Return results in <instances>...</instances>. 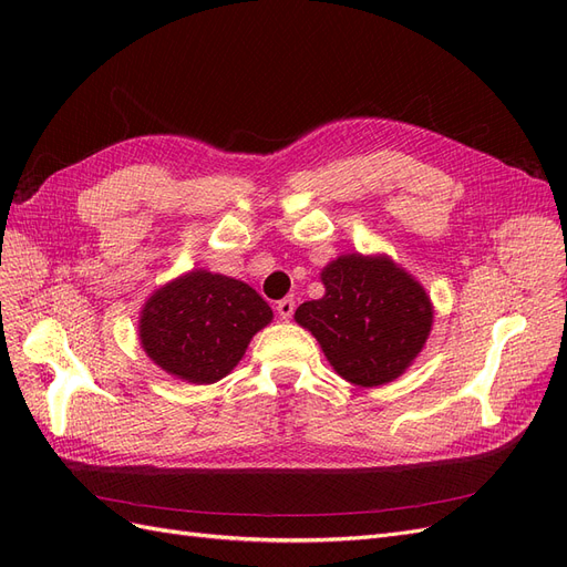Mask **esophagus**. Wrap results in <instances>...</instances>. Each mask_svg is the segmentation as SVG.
Masks as SVG:
<instances>
[{"instance_id":"obj_1","label":"esophagus","mask_w":567,"mask_h":567,"mask_svg":"<svg viewBox=\"0 0 567 567\" xmlns=\"http://www.w3.org/2000/svg\"><path fill=\"white\" fill-rule=\"evenodd\" d=\"M277 312L281 319H290L296 312V300L293 298H284L277 302Z\"/></svg>"}]
</instances>
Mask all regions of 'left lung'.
<instances>
[{
	"instance_id": "8db88e82",
	"label": "left lung",
	"mask_w": 567,
	"mask_h": 567,
	"mask_svg": "<svg viewBox=\"0 0 567 567\" xmlns=\"http://www.w3.org/2000/svg\"><path fill=\"white\" fill-rule=\"evenodd\" d=\"M326 293L302 302L310 331L342 379L375 388L398 379L423 350L433 305L423 286L388 255H340L321 271Z\"/></svg>"
}]
</instances>
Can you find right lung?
<instances>
[{
	"label": "right lung",
	"instance_id": "right-lung-1",
	"mask_svg": "<svg viewBox=\"0 0 567 567\" xmlns=\"http://www.w3.org/2000/svg\"><path fill=\"white\" fill-rule=\"evenodd\" d=\"M271 307L231 277L194 269L153 293L140 317V340L153 364L186 383H217L241 362Z\"/></svg>",
	"mask_w": 567,
	"mask_h": 567
}]
</instances>
